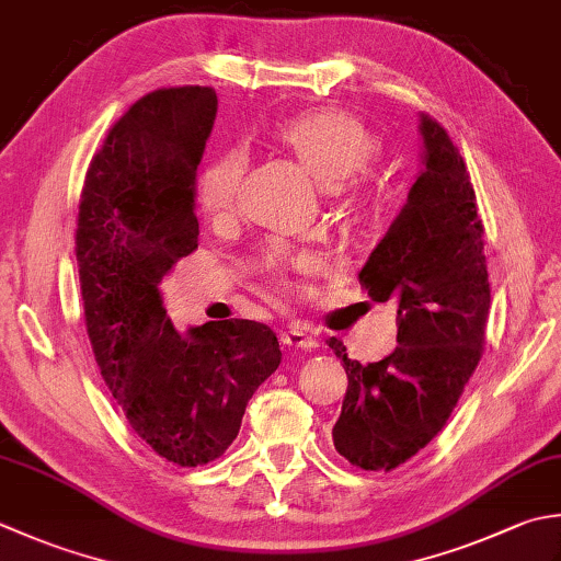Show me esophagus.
<instances>
[{"instance_id": "34e87169", "label": "esophagus", "mask_w": 561, "mask_h": 561, "mask_svg": "<svg viewBox=\"0 0 561 561\" xmlns=\"http://www.w3.org/2000/svg\"><path fill=\"white\" fill-rule=\"evenodd\" d=\"M282 343L287 347H294V350H311L318 345V340L309 331H306L304 325L291 323L282 331Z\"/></svg>"}]
</instances>
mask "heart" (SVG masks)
Wrapping results in <instances>:
<instances>
[{
  "label": "heart",
  "mask_w": 561,
  "mask_h": 561,
  "mask_svg": "<svg viewBox=\"0 0 561 561\" xmlns=\"http://www.w3.org/2000/svg\"><path fill=\"white\" fill-rule=\"evenodd\" d=\"M274 138L325 190L357 178L377 156V140L369 128L340 108H313L284 118L274 126ZM243 172L245 156L240 150H226L202 170L196 202L208 218H224L233 211Z\"/></svg>",
  "instance_id": "1"
}]
</instances>
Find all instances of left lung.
I'll return each instance as SVG.
<instances>
[{
  "instance_id": "1",
  "label": "left lung",
  "mask_w": 561,
  "mask_h": 561,
  "mask_svg": "<svg viewBox=\"0 0 561 561\" xmlns=\"http://www.w3.org/2000/svg\"><path fill=\"white\" fill-rule=\"evenodd\" d=\"M421 172L359 284L397 304V350L359 365L337 337L347 371L333 445L350 465L389 471L443 431L484 347L491 289L484 226L467 164L445 128L419 114Z\"/></svg>"
}]
</instances>
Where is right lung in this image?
Here are the masks:
<instances>
[{
	"instance_id": "obj_1",
	"label": "right lung",
	"mask_w": 561,
	"mask_h": 561,
	"mask_svg": "<svg viewBox=\"0 0 561 561\" xmlns=\"http://www.w3.org/2000/svg\"><path fill=\"white\" fill-rule=\"evenodd\" d=\"M216 112L211 87L138 99L90 164L77 224L96 365L134 433L180 467L226 453L282 362L265 323L233 318L182 333L162 306V277L199 245L196 168Z\"/></svg>"
}]
</instances>
